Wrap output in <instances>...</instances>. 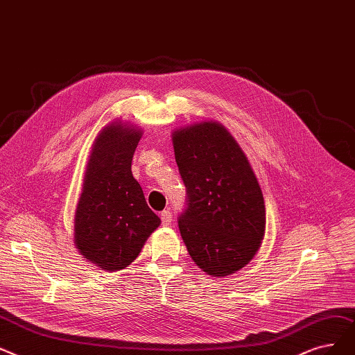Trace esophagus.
I'll return each instance as SVG.
<instances>
[{"label":"esophagus","mask_w":355,"mask_h":355,"mask_svg":"<svg viewBox=\"0 0 355 355\" xmlns=\"http://www.w3.org/2000/svg\"><path fill=\"white\" fill-rule=\"evenodd\" d=\"M160 219H162V224L164 227H168L172 224V212L171 211H163L160 214Z\"/></svg>","instance_id":"34e87169"}]
</instances>
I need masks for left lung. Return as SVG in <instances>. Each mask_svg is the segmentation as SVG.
I'll return each mask as SVG.
<instances>
[{
	"mask_svg": "<svg viewBox=\"0 0 355 355\" xmlns=\"http://www.w3.org/2000/svg\"><path fill=\"white\" fill-rule=\"evenodd\" d=\"M175 159L188 191L179 230L189 256L212 277H227L256 256L266 231L259 180L231 132L199 121L172 132Z\"/></svg>",
	"mask_w": 355,
	"mask_h": 355,
	"instance_id": "left-lung-1",
	"label": "left lung"
}]
</instances>
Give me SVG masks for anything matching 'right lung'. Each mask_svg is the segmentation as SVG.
I'll use <instances>...</instances> for the list:
<instances>
[{
	"mask_svg": "<svg viewBox=\"0 0 355 355\" xmlns=\"http://www.w3.org/2000/svg\"><path fill=\"white\" fill-rule=\"evenodd\" d=\"M141 136L130 123H108L94 140L83 175L73 241L80 256L104 272L128 267L160 225L131 172Z\"/></svg>",
	"mask_w": 355,
	"mask_h": 355,
	"instance_id": "1",
	"label": "right lung"
}]
</instances>
